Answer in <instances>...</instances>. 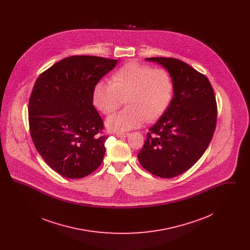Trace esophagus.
Instances as JSON below:
<instances>
[{
  "instance_id": "obj_1",
  "label": "esophagus",
  "mask_w": 250,
  "mask_h": 250,
  "mask_svg": "<svg viewBox=\"0 0 250 250\" xmlns=\"http://www.w3.org/2000/svg\"><path fill=\"white\" fill-rule=\"evenodd\" d=\"M128 135H129V133H125V132H117L116 133V136L119 138H125V137H127Z\"/></svg>"
}]
</instances>
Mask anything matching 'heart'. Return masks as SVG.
Returning <instances> with one entry per match:
<instances>
[{
  "instance_id": "obj_1",
  "label": "heart",
  "mask_w": 250,
  "mask_h": 250,
  "mask_svg": "<svg viewBox=\"0 0 250 250\" xmlns=\"http://www.w3.org/2000/svg\"><path fill=\"white\" fill-rule=\"evenodd\" d=\"M174 95V83L165 68L130 62L112 75L111 83L100 81L92 92L98 111L109 115L125 102L126 107L107 121L111 130L125 131L154 122L169 107Z\"/></svg>"
}]
</instances>
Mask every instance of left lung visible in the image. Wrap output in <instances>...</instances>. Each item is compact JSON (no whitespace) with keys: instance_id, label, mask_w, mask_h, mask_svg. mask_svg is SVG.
Returning <instances> with one entry per match:
<instances>
[{"instance_id":"8db88e82","label":"left lung","mask_w":250,"mask_h":250,"mask_svg":"<svg viewBox=\"0 0 250 250\" xmlns=\"http://www.w3.org/2000/svg\"><path fill=\"white\" fill-rule=\"evenodd\" d=\"M174 83V96L165 113L149 128L138 155L141 165L161 178H172L189 169L212 141L217 106L214 89L205 75L175 58L152 57Z\"/></svg>"}]
</instances>
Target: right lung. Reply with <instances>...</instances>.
I'll return each instance as SVG.
<instances>
[{
  "mask_svg": "<svg viewBox=\"0 0 250 250\" xmlns=\"http://www.w3.org/2000/svg\"><path fill=\"white\" fill-rule=\"evenodd\" d=\"M117 60L74 55L36 80L29 99L30 134L37 152L60 175L83 178L103 161L107 135L92 92Z\"/></svg>",
  "mask_w": 250,
  "mask_h": 250,
  "instance_id": "obj_1",
  "label": "right lung"
}]
</instances>
